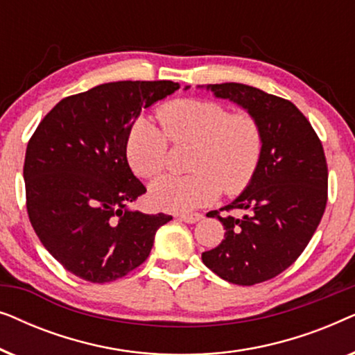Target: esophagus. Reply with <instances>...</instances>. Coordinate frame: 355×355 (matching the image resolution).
I'll list each match as a JSON object with an SVG mask.
<instances>
[{
    "mask_svg": "<svg viewBox=\"0 0 355 355\" xmlns=\"http://www.w3.org/2000/svg\"><path fill=\"white\" fill-rule=\"evenodd\" d=\"M203 218V215L200 213H184V215H179V220L184 223H189V225H193V223L200 221Z\"/></svg>",
    "mask_w": 355,
    "mask_h": 355,
    "instance_id": "obj_1",
    "label": "esophagus"
}]
</instances>
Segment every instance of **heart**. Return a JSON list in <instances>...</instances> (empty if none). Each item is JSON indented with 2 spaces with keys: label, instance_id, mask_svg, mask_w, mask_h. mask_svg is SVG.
I'll return each instance as SVG.
<instances>
[{
  "label": "heart",
  "instance_id": "obj_1",
  "mask_svg": "<svg viewBox=\"0 0 355 355\" xmlns=\"http://www.w3.org/2000/svg\"><path fill=\"white\" fill-rule=\"evenodd\" d=\"M162 125L135 121L125 140L129 166L140 178H153L166 164L168 140L192 144L191 176H163L148 191L153 207L166 211H191L220 196L239 192L259 166L263 135L249 113L231 114L226 106L207 100H178L158 110Z\"/></svg>",
  "mask_w": 355,
  "mask_h": 355
}]
</instances>
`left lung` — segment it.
Instances as JSON below:
<instances>
[{
    "label": "left lung",
    "instance_id": "obj_1",
    "mask_svg": "<svg viewBox=\"0 0 355 355\" xmlns=\"http://www.w3.org/2000/svg\"><path fill=\"white\" fill-rule=\"evenodd\" d=\"M198 89L241 106L259 121L263 135L254 176L230 205L221 208L244 215L208 213L221 221L226 232L220 245L203 252L202 260L232 284L263 283L297 260L322 220L328 189L322 142L307 118L288 100L237 82Z\"/></svg>",
    "mask_w": 355,
    "mask_h": 355
}]
</instances>
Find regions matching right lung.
<instances>
[{
	"instance_id": "obj_1",
	"label": "right lung",
	"mask_w": 355,
	"mask_h": 355,
	"mask_svg": "<svg viewBox=\"0 0 355 355\" xmlns=\"http://www.w3.org/2000/svg\"><path fill=\"white\" fill-rule=\"evenodd\" d=\"M179 89L171 80H118L61 100L27 145V211L45 249L72 275L110 283L142 265L173 216L129 205L147 192L125 140L140 111Z\"/></svg>"
}]
</instances>
